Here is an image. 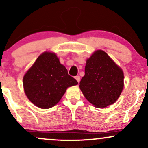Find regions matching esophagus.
<instances>
[{
	"label": "esophagus",
	"mask_w": 148,
	"mask_h": 148,
	"mask_svg": "<svg viewBox=\"0 0 148 148\" xmlns=\"http://www.w3.org/2000/svg\"><path fill=\"white\" fill-rule=\"evenodd\" d=\"M75 79L76 80V81H77L78 83H79L80 80H81V77H80L79 76H75Z\"/></svg>",
	"instance_id": "obj_1"
}]
</instances>
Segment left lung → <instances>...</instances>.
<instances>
[{
    "label": "left lung",
    "mask_w": 148,
    "mask_h": 148,
    "mask_svg": "<svg viewBox=\"0 0 148 148\" xmlns=\"http://www.w3.org/2000/svg\"><path fill=\"white\" fill-rule=\"evenodd\" d=\"M79 87L95 106L103 108L115 102L124 87L123 70L106 53L97 51L86 61Z\"/></svg>",
    "instance_id": "8db88e82"
}]
</instances>
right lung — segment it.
<instances>
[{"label": "right lung", "instance_id": "right-lung-1", "mask_svg": "<svg viewBox=\"0 0 148 148\" xmlns=\"http://www.w3.org/2000/svg\"><path fill=\"white\" fill-rule=\"evenodd\" d=\"M53 53L41 54L23 76L26 96L33 104L49 108L58 103L68 87L77 85Z\"/></svg>", "mask_w": 148, "mask_h": 148}]
</instances>
